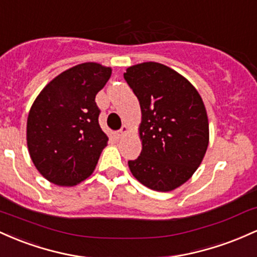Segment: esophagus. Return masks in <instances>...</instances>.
Returning a JSON list of instances; mask_svg holds the SVG:
<instances>
[{"label":"esophagus","mask_w":257,"mask_h":257,"mask_svg":"<svg viewBox=\"0 0 257 257\" xmlns=\"http://www.w3.org/2000/svg\"><path fill=\"white\" fill-rule=\"evenodd\" d=\"M126 134H128V127L126 125H123L119 132H117V137H123Z\"/></svg>","instance_id":"obj_1"}]
</instances>
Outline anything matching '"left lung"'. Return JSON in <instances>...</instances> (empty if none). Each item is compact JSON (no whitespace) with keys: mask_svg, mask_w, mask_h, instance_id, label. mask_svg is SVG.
<instances>
[{"mask_svg":"<svg viewBox=\"0 0 257 257\" xmlns=\"http://www.w3.org/2000/svg\"><path fill=\"white\" fill-rule=\"evenodd\" d=\"M123 77L142 113V152L128 161L130 171L153 191H174L192 177L205 157L209 120L203 99L186 77L160 63L132 65Z\"/></svg>","mask_w":257,"mask_h":257,"instance_id":"left-lung-1","label":"left lung"}]
</instances>
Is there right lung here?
Instances as JSON below:
<instances>
[{
    "label": "right lung",
    "mask_w": 257,
    "mask_h": 257,
    "mask_svg": "<svg viewBox=\"0 0 257 257\" xmlns=\"http://www.w3.org/2000/svg\"><path fill=\"white\" fill-rule=\"evenodd\" d=\"M111 68L77 64L60 73L34 100L27 122V144L37 171L50 182L73 187L96 169L108 136L102 131L94 102Z\"/></svg>",
    "instance_id": "1"
}]
</instances>
